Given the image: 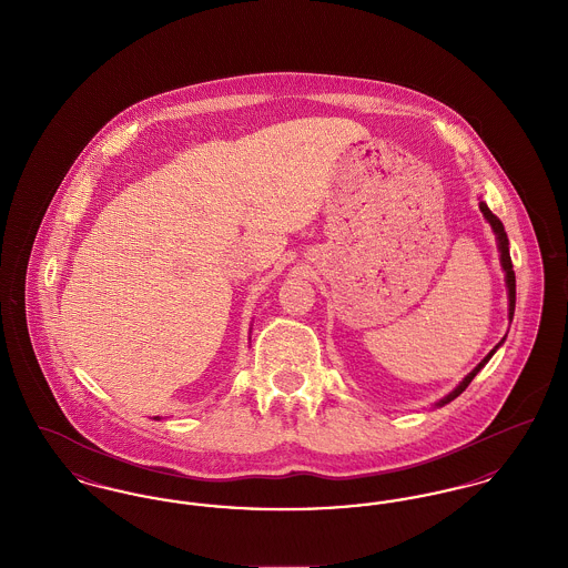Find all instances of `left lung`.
<instances>
[{"mask_svg": "<svg viewBox=\"0 0 568 568\" xmlns=\"http://www.w3.org/2000/svg\"><path fill=\"white\" fill-rule=\"evenodd\" d=\"M480 211H483V215L489 220V224H491L493 232L497 234V243H499V252H501V266H504V271H506V286H508V300H510V307H508V318L513 321V314H515V271H513V261H510V252H508V236H506V230H504V224L499 222V217L497 215H493L491 209L485 204V202H480ZM504 342V341H501ZM499 342V344H501ZM497 344V346H499ZM495 346V348H497ZM495 348H493L491 353L467 375V377L463 378V383L454 389L453 394H448L444 400H439L437 405L442 407V405H446V403H450L454 400L458 394H463L465 392V387L471 383V378L476 377L478 373H480V368L491 359L493 353H495Z\"/></svg>", "mask_w": 568, "mask_h": 568, "instance_id": "8db88e82", "label": "left lung"}]
</instances>
